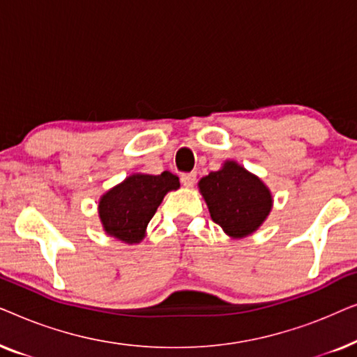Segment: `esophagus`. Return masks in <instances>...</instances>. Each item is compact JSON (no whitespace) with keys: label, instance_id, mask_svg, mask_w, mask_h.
<instances>
[{"label":"esophagus","instance_id":"obj_1","mask_svg":"<svg viewBox=\"0 0 357 357\" xmlns=\"http://www.w3.org/2000/svg\"><path fill=\"white\" fill-rule=\"evenodd\" d=\"M180 182H182L183 187H193L195 182H197V174L195 172H188V174H182L180 177Z\"/></svg>","mask_w":357,"mask_h":357}]
</instances>
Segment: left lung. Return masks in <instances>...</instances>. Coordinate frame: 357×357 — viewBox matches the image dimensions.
I'll return each mask as SVG.
<instances>
[{
	"label": "left lung",
	"mask_w": 357,
	"mask_h": 357,
	"mask_svg": "<svg viewBox=\"0 0 357 357\" xmlns=\"http://www.w3.org/2000/svg\"><path fill=\"white\" fill-rule=\"evenodd\" d=\"M211 219L231 237H245L260 227L271 209V195L255 175L232 160L199 180Z\"/></svg>",
	"instance_id": "left-lung-1"
}]
</instances>
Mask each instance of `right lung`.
I'll return each instance as SVG.
<instances>
[{
  "instance_id": "add662e5",
  "label": "right lung",
  "mask_w": 357,
  "mask_h": 357,
  "mask_svg": "<svg viewBox=\"0 0 357 357\" xmlns=\"http://www.w3.org/2000/svg\"><path fill=\"white\" fill-rule=\"evenodd\" d=\"M178 187V177L167 170L160 175H130L100 198L99 216L105 232L126 243L139 242L164 195Z\"/></svg>"
}]
</instances>
